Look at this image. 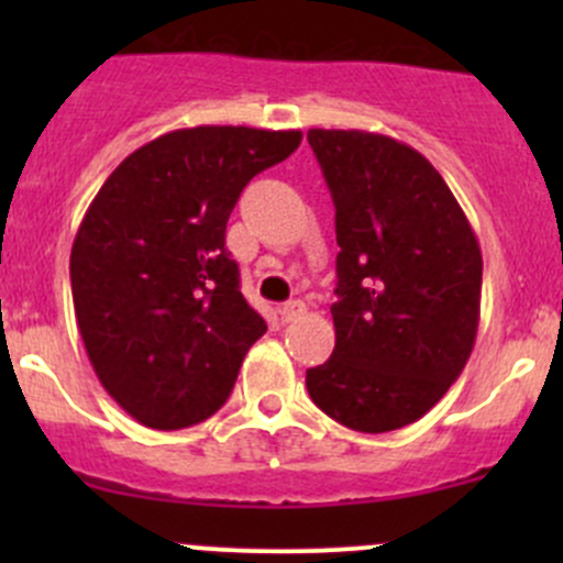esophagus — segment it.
Returning a JSON list of instances; mask_svg holds the SVG:
<instances>
[{"label": "esophagus", "mask_w": 563, "mask_h": 563, "mask_svg": "<svg viewBox=\"0 0 563 563\" xmlns=\"http://www.w3.org/2000/svg\"><path fill=\"white\" fill-rule=\"evenodd\" d=\"M277 313H280V321L291 323V321H297V318L305 316V305L299 302V299H294V302L280 305V308H277Z\"/></svg>", "instance_id": "34e87169"}]
</instances>
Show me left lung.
Returning a JSON list of instances; mask_svg holds the SVG:
<instances>
[{
	"mask_svg": "<svg viewBox=\"0 0 563 563\" xmlns=\"http://www.w3.org/2000/svg\"><path fill=\"white\" fill-rule=\"evenodd\" d=\"M334 201V351L310 397L360 433L422 419L468 362L482 253L457 198L424 155L367 130H308Z\"/></svg>",
	"mask_w": 563,
	"mask_h": 563,
	"instance_id": "8db88e82",
	"label": "left lung"
}]
</instances>
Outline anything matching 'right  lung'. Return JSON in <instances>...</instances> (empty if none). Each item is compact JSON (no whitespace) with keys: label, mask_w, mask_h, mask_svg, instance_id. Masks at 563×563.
Here are the masks:
<instances>
[{"label":"right lung","mask_w":563,"mask_h":563,"mask_svg":"<svg viewBox=\"0 0 563 563\" xmlns=\"http://www.w3.org/2000/svg\"><path fill=\"white\" fill-rule=\"evenodd\" d=\"M299 141V130H174L124 157L89 203L70 253L78 332L135 422L190 428L229 400L266 323L242 297L225 223L247 181Z\"/></svg>","instance_id":"obj_1"}]
</instances>
